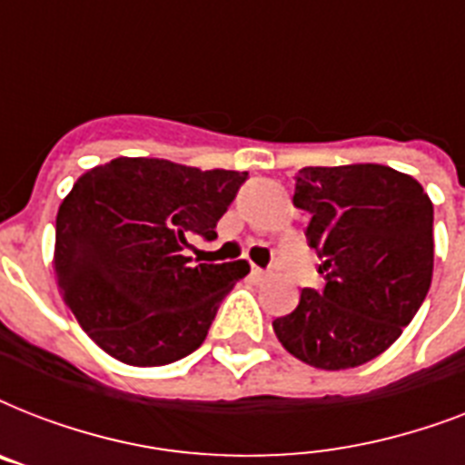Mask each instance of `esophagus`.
<instances>
[{
  "label": "esophagus",
  "instance_id": "esophagus-1",
  "mask_svg": "<svg viewBox=\"0 0 465 465\" xmlns=\"http://www.w3.org/2000/svg\"><path fill=\"white\" fill-rule=\"evenodd\" d=\"M251 275H253L255 280H268V277H272V270H262L258 268V265H253V268H251Z\"/></svg>",
  "mask_w": 465,
  "mask_h": 465
}]
</instances>
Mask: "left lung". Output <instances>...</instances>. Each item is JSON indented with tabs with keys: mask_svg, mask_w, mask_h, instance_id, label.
<instances>
[{
	"mask_svg": "<svg viewBox=\"0 0 465 465\" xmlns=\"http://www.w3.org/2000/svg\"><path fill=\"white\" fill-rule=\"evenodd\" d=\"M292 203L311 214L325 284L272 321L277 340L311 367H360L401 338L430 292L432 200L412 175L352 163L302 168Z\"/></svg>",
	"mask_w": 465,
	"mask_h": 465,
	"instance_id": "left-lung-1",
	"label": "left lung"
}]
</instances>
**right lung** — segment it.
Returning a JSON list of instances; mask_svg holds the SVG:
<instances>
[{"instance_id":"add662e5","label":"right lung","mask_w":465,"mask_h":465,"mask_svg":"<svg viewBox=\"0 0 465 465\" xmlns=\"http://www.w3.org/2000/svg\"><path fill=\"white\" fill-rule=\"evenodd\" d=\"M248 173L120 156L74 183L54 229V272L89 338L134 367L171 364L203 345L246 261L190 265L193 236L217 239Z\"/></svg>"}]
</instances>
